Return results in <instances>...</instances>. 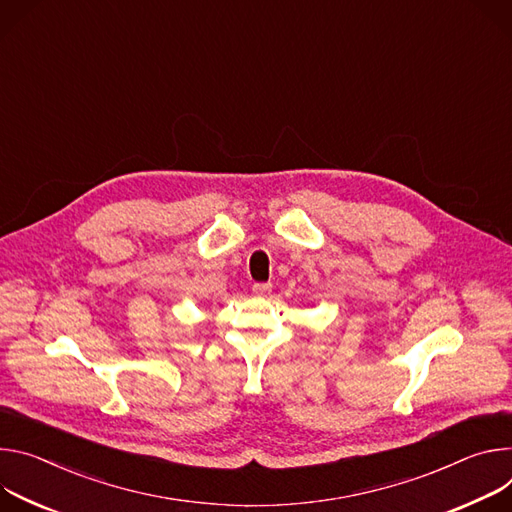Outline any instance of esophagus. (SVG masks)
Returning <instances> with one entry per match:
<instances>
[{"mask_svg":"<svg viewBox=\"0 0 512 512\" xmlns=\"http://www.w3.org/2000/svg\"><path fill=\"white\" fill-rule=\"evenodd\" d=\"M270 291H272L270 282H254V285H252V293H254V295L264 297V295H268Z\"/></svg>","mask_w":512,"mask_h":512,"instance_id":"obj_1","label":"esophagus"}]
</instances>
